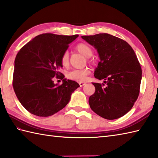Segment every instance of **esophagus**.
<instances>
[{
    "label": "esophagus",
    "instance_id": "esophagus-1",
    "mask_svg": "<svg viewBox=\"0 0 158 158\" xmlns=\"http://www.w3.org/2000/svg\"><path fill=\"white\" fill-rule=\"evenodd\" d=\"M86 85V83L85 82H79V85H80V86H83L84 85Z\"/></svg>",
    "mask_w": 158,
    "mask_h": 158
}]
</instances>
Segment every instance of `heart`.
Returning a JSON list of instances; mask_svg holds the SVG:
<instances>
[{
    "instance_id": "obj_1",
    "label": "heart",
    "mask_w": 158,
    "mask_h": 158,
    "mask_svg": "<svg viewBox=\"0 0 158 158\" xmlns=\"http://www.w3.org/2000/svg\"><path fill=\"white\" fill-rule=\"evenodd\" d=\"M76 50L81 53L86 57H90L93 53V48H91L89 44L86 43H79L76 46ZM69 55L68 51H65L62 54L61 57V64L63 66H68L69 64ZM90 61V59H89ZM89 70L87 68L82 69H73L72 72H69L67 74V77L72 80H76V81H84L85 80L86 76L89 74Z\"/></svg>"
}]
</instances>
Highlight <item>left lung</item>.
<instances>
[{"instance_id":"obj_1","label":"left lung","mask_w":158,"mask_h":158,"mask_svg":"<svg viewBox=\"0 0 158 158\" xmlns=\"http://www.w3.org/2000/svg\"><path fill=\"white\" fill-rule=\"evenodd\" d=\"M97 50L100 58L94 76L107 85L93 82L95 92L89 97L94 113L107 120H115L131 110L139 94L142 70L128 43L109 34L82 36Z\"/></svg>"}]
</instances>
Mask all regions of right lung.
I'll return each instance as SVG.
<instances>
[{"instance_id": "obj_1", "label": "right lung", "mask_w": 158, "mask_h": 158, "mask_svg": "<svg viewBox=\"0 0 158 158\" xmlns=\"http://www.w3.org/2000/svg\"><path fill=\"white\" fill-rule=\"evenodd\" d=\"M78 37L77 34H40L17 52L13 86L19 102L30 113L40 117L55 114L66 106L72 93L80 86L59 72L63 67L62 54ZM55 76L63 80L62 85L54 84Z\"/></svg>"}]
</instances>
